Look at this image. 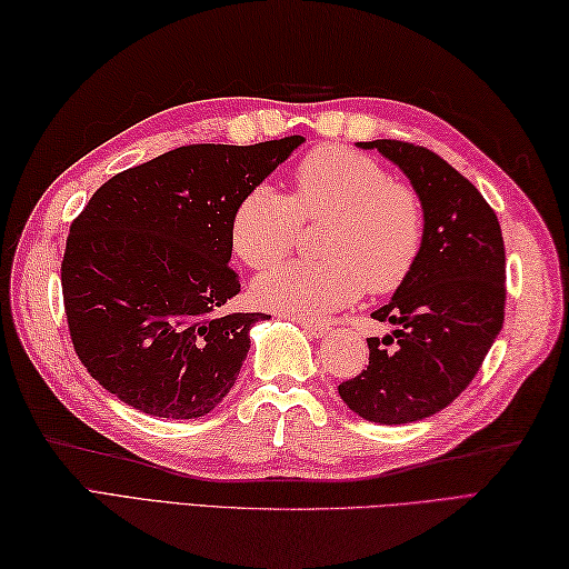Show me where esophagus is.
I'll use <instances>...</instances> for the list:
<instances>
[{"mask_svg": "<svg viewBox=\"0 0 569 569\" xmlns=\"http://www.w3.org/2000/svg\"><path fill=\"white\" fill-rule=\"evenodd\" d=\"M305 331H308L310 333V337H315V339H322V337H327V333H329V325H325V322H312V319H300V322H298Z\"/></svg>", "mask_w": 569, "mask_h": 569, "instance_id": "obj_1", "label": "esophagus"}]
</instances>
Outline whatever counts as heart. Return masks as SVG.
I'll return each instance as SVG.
<instances>
[{
	"label": "heart",
	"instance_id": "b5f03b06",
	"mask_svg": "<svg viewBox=\"0 0 569 569\" xmlns=\"http://www.w3.org/2000/svg\"><path fill=\"white\" fill-rule=\"evenodd\" d=\"M333 218L322 240L329 261H290L261 273L254 298L267 310L308 319L341 310L370 293H391L420 257L426 216L411 187L366 153L322 146L293 172V197L259 184L247 192L230 223L232 250L252 269L293 252L302 221Z\"/></svg>",
	"mask_w": 569,
	"mask_h": 569
}]
</instances>
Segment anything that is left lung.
<instances>
[{
	"mask_svg": "<svg viewBox=\"0 0 569 569\" xmlns=\"http://www.w3.org/2000/svg\"><path fill=\"white\" fill-rule=\"evenodd\" d=\"M411 180L426 216L420 257L387 305L385 339H368L370 366L339 385L370 423L403 426L442 411L469 387L505 319V242L483 194L437 153L395 139L358 141Z\"/></svg>",
	"mask_w": 569,
	"mask_h": 569,
	"instance_id": "obj_1",
	"label": "left lung"
}]
</instances>
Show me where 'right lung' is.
<instances>
[{"mask_svg": "<svg viewBox=\"0 0 569 569\" xmlns=\"http://www.w3.org/2000/svg\"><path fill=\"white\" fill-rule=\"evenodd\" d=\"M305 137L194 143L114 174L69 228L62 296L71 343L98 385L153 418L213 411L238 380L261 312L240 293L230 223Z\"/></svg>", "mask_w": 569, "mask_h": 569, "instance_id": "right-lung-1", "label": "right lung"}]
</instances>
